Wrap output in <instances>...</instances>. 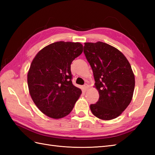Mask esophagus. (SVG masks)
Returning a JSON list of instances; mask_svg holds the SVG:
<instances>
[{"label": "esophagus", "instance_id": "34e87169", "mask_svg": "<svg viewBox=\"0 0 155 155\" xmlns=\"http://www.w3.org/2000/svg\"><path fill=\"white\" fill-rule=\"evenodd\" d=\"M89 88H90V86L88 84H85L84 85V89L85 91H87L88 89H89Z\"/></svg>", "mask_w": 155, "mask_h": 155}]
</instances>
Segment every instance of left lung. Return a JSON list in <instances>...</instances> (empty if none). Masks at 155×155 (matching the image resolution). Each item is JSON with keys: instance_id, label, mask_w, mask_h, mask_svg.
<instances>
[{"instance_id": "obj_1", "label": "left lung", "mask_w": 155, "mask_h": 155, "mask_svg": "<svg viewBox=\"0 0 155 155\" xmlns=\"http://www.w3.org/2000/svg\"><path fill=\"white\" fill-rule=\"evenodd\" d=\"M84 53L89 62L99 93L90 108L95 117L108 120L118 117L133 98L135 79L131 66L117 48L105 42H85Z\"/></svg>"}]
</instances>
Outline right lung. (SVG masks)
I'll return each mask as SVG.
<instances>
[{
  "instance_id": "right-lung-1",
  "label": "right lung",
  "mask_w": 155,
  "mask_h": 155,
  "mask_svg": "<svg viewBox=\"0 0 155 155\" xmlns=\"http://www.w3.org/2000/svg\"><path fill=\"white\" fill-rule=\"evenodd\" d=\"M80 42L59 41L39 51L27 74L29 93L42 113L55 119L72 111L82 91L72 83L71 64L83 52Z\"/></svg>"
}]
</instances>
